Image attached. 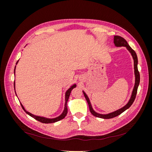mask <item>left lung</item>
Returning <instances> with one entry per match:
<instances>
[{
	"mask_svg": "<svg viewBox=\"0 0 152 152\" xmlns=\"http://www.w3.org/2000/svg\"><path fill=\"white\" fill-rule=\"evenodd\" d=\"M113 42L115 44V46H117V47H122V46L126 47L127 50L131 53L132 56L133 58V59H134V74H135V85H134V89H133V91H132L131 97L129 101V102L127 103V104L124 106V107H122V108L117 110V111H115L112 113L106 114V115L99 114V113H96L95 111H94V110L93 109V108H92V106H91V104L90 103V101H89L88 96H87V94L83 91L84 95L85 98L87 100V103H88V104H89V110H90L91 113L93 114L94 116H95L96 117L104 118V119H108V118H113V117H115L119 115H121L122 113H123L124 111H126L127 109H128L129 108L131 107V106L133 102H134V99L136 98V94H137V87H138V86H139L140 82V72L138 71V69H137V57L136 53H135L134 50H133L129 46V45L128 44L127 41L121 36H118V35L114 36Z\"/></svg>",
	"mask_w": 152,
	"mask_h": 152,
	"instance_id": "left-lung-1",
	"label": "left lung"
}]
</instances>
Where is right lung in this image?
<instances>
[{
  "instance_id": "1",
  "label": "right lung",
  "mask_w": 152,
  "mask_h": 152,
  "mask_svg": "<svg viewBox=\"0 0 152 152\" xmlns=\"http://www.w3.org/2000/svg\"><path fill=\"white\" fill-rule=\"evenodd\" d=\"M18 61L16 62V64L18 63ZM15 68H16V66H15ZM76 87V85L74 84L70 88H69L67 91L65 93V108H64V110H63V112L62 113V114L61 115H59V117H56V118H45V117H39V116H36V115H34L31 114L29 112H28L27 111H26L25 108L23 107V106L22 105V104H21V107L23 108V109L24 110V111L28 114L30 116H31V117H33L34 118H35V120L38 121L42 123H44V124H50V123H54V122H58L60 120H62L63 118H65L66 115L67 114V112H68V108H67V102H68V98H69V96H70V93H71V91L72 90L75 88V87ZM14 87L15 88V82H14Z\"/></svg>"
}]
</instances>
